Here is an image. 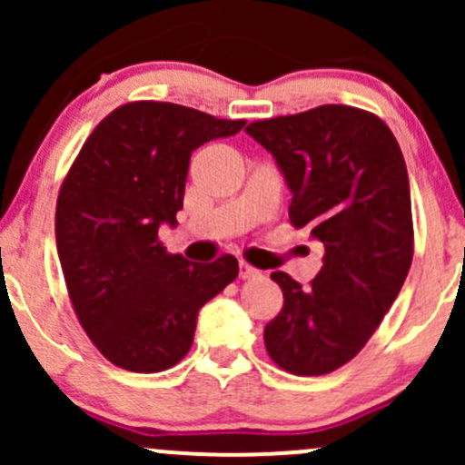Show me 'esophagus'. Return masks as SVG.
Listing matches in <instances>:
<instances>
[{
    "instance_id": "34e87169",
    "label": "esophagus",
    "mask_w": 465,
    "mask_h": 465,
    "mask_svg": "<svg viewBox=\"0 0 465 465\" xmlns=\"http://www.w3.org/2000/svg\"><path fill=\"white\" fill-rule=\"evenodd\" d=\"M238 276H241L242 281H247V279H256V276H261V272L256 270V267L247 265V262L241 261V265H238Z\"/></svg>"
}]
</instances>
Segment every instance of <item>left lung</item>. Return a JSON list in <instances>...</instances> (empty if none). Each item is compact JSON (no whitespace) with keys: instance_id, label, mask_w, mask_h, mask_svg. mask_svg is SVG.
<instances>
[{"instance_id":"left-lung-1","label":"left lung","mask_w":465,"mask_h":465,"mask_svg":"<svg viewBox=\"0 0 465 465\" xmlns=\"http://www.w3.org/2000/svg\"><path fill=\"white\" fill-rule=\"evenodd\" d=\"M274 157L292 203L290 220L323 245L311 288L272 272L283 308L265 326L281 369L323 376L362 351L396 302L414 254L405 159L369 112L322 105L245 128Z\"/></svg>"}]
</instances>
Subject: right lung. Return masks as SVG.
Here are the masks:
<instances>
[{"label": "right lung", "mask_w": 465, "mask_h": 465, "mask_svg": "<svg viewBox=\"0 0 465 465\" xmlns=\"http://www.w3.org/2000/svg\"><path fill=\"white\" fill-rule=\"evenodd\" d=\"M245 121L175 103L121 105L89 134L55 206V245L74 311L121 369H171L193 344L198 312L238 276V261L189 262L157 241L184 206L191 153Z\"/></svg>", "instance_id": "1"}]
</instances>
